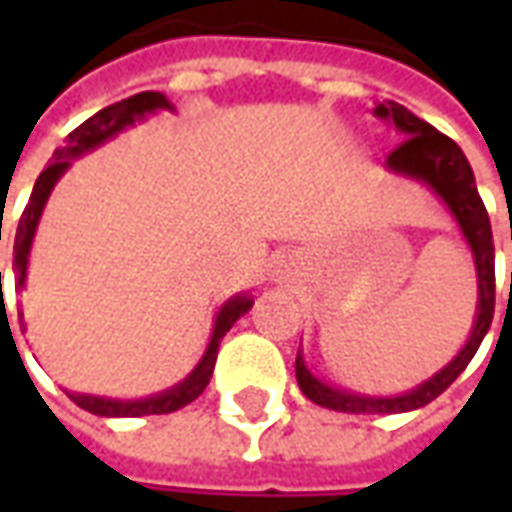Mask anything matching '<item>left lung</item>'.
<instances>
[{
	"label": "left lung",
	"instance_id": "8db88e82",
	"mask_svg": "<svg viewBox=\"0 0 512 512\" xmlns=\"http://www.w3.org/2000/svg\"><path fill=\"white\" fill-rule=\"evenodd\" d=\"M378 117H389L400 131H403V142L386 156V167L419 178L428 183L430 189L439 194L441 200L450 205L455 219L461 224L466 241L474 252V266H477V279H480V304H477V321H474V332L469 343L461 354L452 359V365L441 370L439 376H433L414 392L400 397H362L348 395L340 389L321 384L304 367L301 356H296V381H299L301 392L310 397L312 403L332 411H343V414H400V411H411V408L428 406L430 400L447 389V386L461 376L466 365L472 362L477 348L483 343L488 326L494 321V304H496V274H494V235H491V219L485 211L483 200L474 186V175L469 161L463 156V150L450 136L441 134L436 128L411 115L406 106L386 101L376 109Z\"/></svg>",
	"mask_w": 512,
	"mask_h": 512
}]
</instances>
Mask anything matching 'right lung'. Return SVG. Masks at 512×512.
Masks as SVG:
<instances>
[{
    "label": "right lung",
    "instance_id": "1",
    "mask_svg": "<svg viewBox=\"0 0 512 512\" xmlns=\"http://www.w3.org/2000/svg\"><path fill=\"white\" fill-rule=\"evenodd\" d=\"M156 109H169V101L161 93H136L126 101H117V104L106 106L98 115H93L90 120H84L82 126L73 128L68 134V145L57 147L54 156H51V164L38 175L35 180V189L29 194V202L21 219H18L16 227V241H13V271H16V288H24V279H27V257L29 246H32V235H35V227H38L40 211L49 200V191L54 189V183L60 178L62 172L68 169L71 158L82 156L90 147L101 145L104 139L115 136L117 131H123L126 126H134V120L145 117L147 112H156ZM0 293H2V271H0ZM252 307V299L246 296H238V299L227 301L222 307V312L216 315V326H213V337L208 351L202 356V362L197 365V370L191 373L183 384H178L175 389H169L164 395L150 397V400H136V403H120V400H104V397H90V395H71L73 403L90 414H98V417H145V414H169V411H178V408L189 406L191 400L205 392V386L213 376V365H216V354H219V343L222 337L230 332L233 326L246 310Z\"/></svg>",
    "mask_w": 512,
    "mask_h": 512
}]
</instances>
